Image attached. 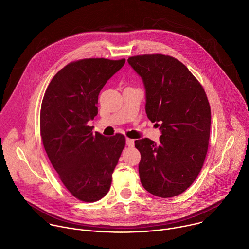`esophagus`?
Instances as JSON below:
<instances>
[{
  "mask_svg": "<svg viewBox=\"0 0 249 249\" xmlns=\"http://www.w3.org/2000/svg\"><path fill=\"white\" fill-rule=\"evenodd\" d=\"M134 140H132V139H126V144L129 146V147H133L134 146Z\"/></svg>",
  "mask_w": 249,
  "mask_h": 249,
  "instance_id": "1",
  "label": "esophagus"
}]
</instances>
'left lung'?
Instances as JSON below:
<instances>
[{
  "mask_svg": "<svg viewBox=\"0 0 249 249\" xmlns=\"http://www.w3.org/2000/svg\"><path fill=\"white\" fill-rule=\"evenodd\" d=\"M145 88V112L160 127V142L135 141L139 174L146 191L160 198L184 192L204 165L211 132V107L201 83L178 59L145 54L128 59Z\"/></svg>",
  "mask_w": 249,
  "mask_h": 249,
  "instance_id": "1",
  "label": "left lung"
}]
</instances>
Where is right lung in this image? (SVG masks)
I'll return each mask as SVG.
<instances>
[{
  "instance_id": "add662e5",
  "label": "right lung",
  "mask_w": 249,
  "mask_h": 249,
  "mask_svg": "<svg viewBox=\"0 0 249 249\" xmlns=\"http://www.w3.org/2000/svg\"><path fill=\"white\" fill-rule=\"evenodd\" d=\"M125 59L89 58L71 62L50 81L40 107V136L46 154L69 192L93 203L107 195L125 137L93 133L98 96Z\"/></svg>"
}]
</instances>
